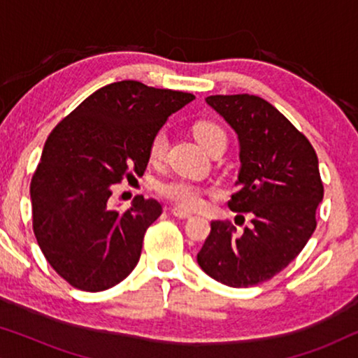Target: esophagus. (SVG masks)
<instances>
[{"instance_id": "esophagus-1", "label": "esophagus", "mask_w": 358, "mask_h": 358, "mask_svg": "<svg viewBox=\"0 0 358 358\" xmlns=\"http://www.w3.org/2000/svg\"><path fill=\"white\" fill-rule=\"evenodd\" d=\"M171 212H173L174 217H178V218H190V217H192V213L187 212V210H184V208H179V207H173V208H171Z\"/></svg>"}]
</instances>
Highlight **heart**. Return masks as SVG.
I'll list each match as a JSON object with an SVG mask.
<instances>
[{"label": "heart", "mask_w": 358, "mask_h": 358, "mask_svg": "<svg viewBox=\"0 0 358 358\" xmlns=\"http://www.w3.org/2000/svg\"><path fill=\"white\" fill-rule=\"evenodd\" d=\"M194 136L205 150L210 151L218 143H227V134L222 127L210 120L197 122L194 125ZM168 148V136L164 131H158L150 143L148 156L151 163H161ZM159 194L176 205L184 208H197L203 203V192L197 184L185 179H174L163 182L158 187Z\"/></svg>", "instance_id": "b5f03b06"}]
</instances>
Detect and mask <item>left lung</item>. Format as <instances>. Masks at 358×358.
Returning a JSON list of instances; mask_svg holds the SVG:
<instances>
[{"instance_id":"left-lung-1","label":"left lung","mask_w":358,"mask_h":358,"mask_svg":"<svg viewBox=\"0 0 358 358\" xmlns=\"http://www.w3.org/2000/svg\"><path fill=\"white\" fill-rule=\"evenodd\" d=\"M205 102L238 135L241 168L228 207L252 213V224L238 233L229 223L212 222L197 262L228 287L259 285L283 271L315 231L324 195L316 151L262 97L218 94Z\"/></svg>"}]
</instances>
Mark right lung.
Segmentation results:
<instances>
[{
    "label": "right lung",
    "mask_w": 358,
    "mask_h": 358,
    "mask_svg": "<svg viewBox=\"0 0 358 358\" xmlns=\"http://www.w3.org/2000/svg\"><path fill=\"white\" fill-rule=\"evenodd\" d=\"M194 94L156 90L140 81L107 85L86 97L45 141L32 176V227L58 275L75 288L102 292L138 264L146 229L163 208L135 197L112 208V185L143 174L150 143Z\"/></svg>",
    "instance_id": "right-lung-1"
}]
</instances>
